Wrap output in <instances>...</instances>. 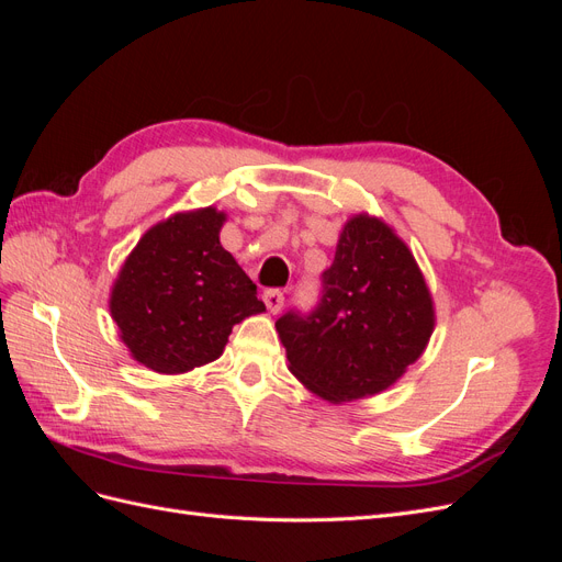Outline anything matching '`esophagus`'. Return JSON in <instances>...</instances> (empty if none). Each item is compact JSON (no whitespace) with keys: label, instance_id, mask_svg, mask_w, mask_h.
I'll list each match as a JSON object with an SVG mask.
<instances>
[{"label":"esophagus","instance_id":"esophagus-1","mask_svg":"<svg viewBox=\"0 0 562 562\" xmlns=\"http://www.w3.org/2000/svg\"><path fill=\"white\" fill-rule=\"evenodd\" d=\"M262 300H265L267 310H269L271 314L281 312V307H283V293L279 291V288H267V291L262 293Z\"/></svg>","mask_w":562,"mask_h":562}]
</instances>
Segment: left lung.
Masks as SVG:
<instances>
[{"instance_id":"8db88e82","label":"left lung","mask_w":562,"mask_h":562,"mask_svg":"<svg viewBox=\"0 0 562 562\" xmlns=\"http://www.w3.org/2000/svg\"><path fill=\"white\" fill-rule=\"evenodd\" d=\"M310 314L277 321L293 375L330 403L375 396L427 349L434 300L422 271L380 217L353 215L339 234Z\"/></svg>"}]
</instances>
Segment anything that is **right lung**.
I'll return each mask as SVG.
<instances>
[{
    "mask_svg": "<svg viewBox=\"0 0 562 562\" xmlns=\"http://www.w3.org/2000/svg\"><path fill=\"white\" fill-rule=\"evenodd\" d=\"M217 209L176 213L149 227L112 285L110 312L131 356L178 375L215 361L236 323L262 314L246 271L220 246Z\"/></svg>",
    "mask_w": 562,
    "mask_h": 562,
    "instance_id": "right-lung-1",
    "label": "right lung"
}]
</instances>
